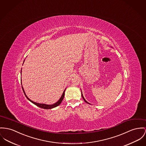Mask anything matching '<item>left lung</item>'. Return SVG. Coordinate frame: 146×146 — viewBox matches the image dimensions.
Masks as SVG:
<instances>
[{"mask_svg":"<svg viewBox=\"0 0 146 146\" xmlns=\"http://www.w3.org/2000/svg\"><path fill=\"white\" fill-rule=\"evenodd\" d=\"M81 96H82V98H83V99H84V101H85V102H86V103H88V104H89V103H88V102H87V101H86V100H85V98H84V96H83V95H82V92H81Z\"/></svg>","mask_w":146,"mask_h":146,"instance_id":"obj_1","label":"left lung"}]
</instances>
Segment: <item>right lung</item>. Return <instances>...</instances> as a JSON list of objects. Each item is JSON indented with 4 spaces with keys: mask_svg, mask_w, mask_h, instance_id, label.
Segmentation results:
<instances>
[{
    "mask_svg": "<svg viewBox=\"0 0 146 146\" xmlns=\"http://www.w3.org/2000/svg\"><path fill=\"white\" fill-rule=\"evenodd\" d=\"M23 63H24V62H23ZM22 88H23V92H24V94H25V96H26V97H27V98L29 100L30 102H31L33 104H34V105H36L37 106L40 107V108H44V109H51V108H54V107H57V106H58V105L61 103V102L62 101V100H63V99H64V95H65V90H66V89H65V90L64 91L63 94H62V95L61 97H60V98L59 99V100H58V101L57 102H56V103H55L54 104H52V105H46V104H39V103H36V102H34V101H31V100H30L29 98L28 97V96L26 95L25 92V91H24V88H23V86H22Z\"/></svg>",
    "mask_w": 146,
    "mask_h": 146,
    "instance_id": "right-lung-1",
    "label": "right lung"
}]
</instances>
